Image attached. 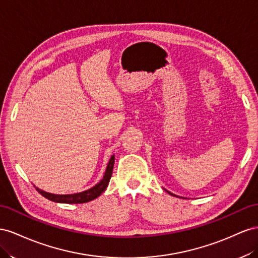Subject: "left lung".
<instances>
[{
    "instance_id": "left-lung-1",
    "label": "left lung",
    "mask_w": 258,
    "mask_h": 258,
    "mask_svg": "<svg viewBox=\"0 0 258 258\" xmlns=\"http://www.w3.org/2000/svg\"><path fill=\"white\" fill-rule=\"evenodd\" d=\"M168 194H171V192H168ZM172 195V194H171ZM172 196H174V195H172Z\"/></svg>"
}]
</instances>
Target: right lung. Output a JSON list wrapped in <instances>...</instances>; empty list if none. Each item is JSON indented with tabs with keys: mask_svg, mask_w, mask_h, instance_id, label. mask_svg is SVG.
Segmentation results:
<instances>
[{
	"mask_svg": "<svg viewBox=\"0 0 258 258\" xmlns=\"http://www.w3.org/2000/svg\"><path fill=\"white\" fill-rule=\"evenodd\" d=\"M113 165H114V156H112L111 159L109 160V163L106 168V173L104 175V178H102L96 186H94L93 188L88 189L86 191H83V192L75 194V195H54V194L45 192V191H43L39 188H35V189L38 190V192L40 195H42L44 198L48 199V200H50V201L58 202V203L77 204V203L90 202V201L94 200V199L99 197L108 187V183H109L110 178H111V175H112Z\"/></svg>",
	"mask_w": 258,
	"mask_h": 258,
	"instance_id": "add662e5",
	"label": "right lung"
}]
</instances>
